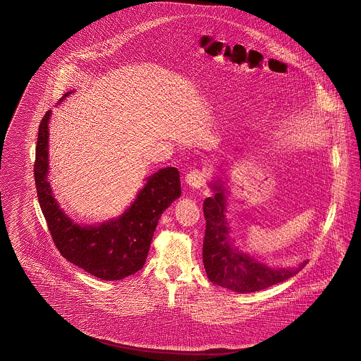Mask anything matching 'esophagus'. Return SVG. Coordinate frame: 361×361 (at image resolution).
I'll return each mask as SVG.
<instances>
[{"mask_svg":"<svg viewBox=\"0 0 361 361\" xmlns=\"http://www.w3.org/2000/svg\"><path fill=\"white\" fill-rule=\"evenodd\" d=\"M185 183H187L191 188L199 190V188H202V187L204 185V183H206V173L202 171V170H196V169H195V170L190 171V173L187 174Z\"/></svg>","mask_w":361,"mask_h":361,"instance_id":"34e87169","label":"esophagus"}]
</instances>
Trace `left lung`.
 I'll use <instances>...</instances> for the list:
<instances>
[{"label": "left lung", "instance_id": "8db88e82", "mask_svg": "<svg viewBox=\"0 0 361 361\" xmlns=\"http://www.w3.org/2000/svg\"><path fill=\"white\" fill-rule=\"evenodd\" d=\"M209 185L214 196L206 197L203 202L206 219L203 265L210 281L236 293H254L293 278L305 267L307 261L293 268H271L238 249L225 216L229 194L226 180L217 176Z\"/></svg>", "mask_w": 361, "mask_h": 361}]
</instances>
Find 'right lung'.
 <instances>
[{"label": "right lung", "mask_w": 361, "mask_h": 361, "mask_svg": "<svg viewBox=\"0 0 361 361\" xmlns=\"http://www.w3.org/2000/svg\"><path fill=\"white\" fill-rule=\"evenodd\" d=\"M71 93L67 92L60 102ZM51 114L47 112L39 123L34 177L56 247L67 261L102 280H121L136 274L145 264L162 213L181 195L178 170L165 167L148 176L133 203L119 217L81 225L60 207L48 180Z\"/></svg>", "instance_id": "add662e5"}]
</instances>
